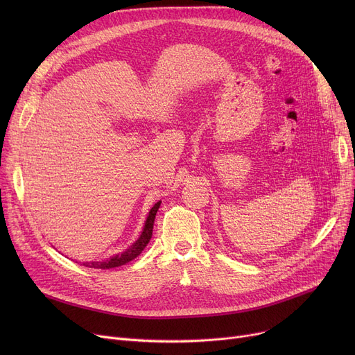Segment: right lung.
<instances>
[{
  "instance_id": "add662e5",
  "label": "right lung",
  "mask_w": 355,
  "mask_h": 355,
  "mask_svg": "<svg viewBox=\"0 0 355 355\" xmlns=\"http://www.w3.org/2000/svg\"><path fill=\"white\" fill-rule=\"evenodd\" d=\"M159 206H161V201H158L151 209V211H149L146 221H145V227H144L139 239L126 252L116 254L107 260H102V262H86V263H83V266L93 268V269H112V268L122 266V265L130 262V260H134L137 256H139L142 253V250L145 249V246L149 243V240H151V237H153L154 221H155V216H157Z\"/></svg>"
}]
</instances>
